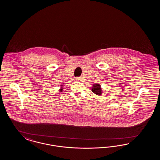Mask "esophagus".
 <instances>
[{
  "label": "esophagus",
  "instance_id": "34e87169",
  "mask_svg": "<svg viewBox=\"0 0 160 160\" xmlns=\"http://www.w3.org/2000/svg\"><path fill=\"white\" fill-rule=\"evenodd\" d=\"M76 79V80H81L82 78H77Z\"/></svg>",
  "mask_w": 160,
  "mask_h": 160
}]
</instances>
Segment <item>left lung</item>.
<instances>
[{"label":"left lung","instance_id":"8db88e82","mask_svg":"<svg viewBox=\"0 0 160 160\" xmlns=\"http://www.w3.org/2000/svg\"><path fill=\"white\" fill-rule=\"evenodd\" d=\"M92 90V92L97 95H101L102 94V88L100 84H94Z\"/></svg>","mask_w":160,"mask_h":160}]
</instances>
